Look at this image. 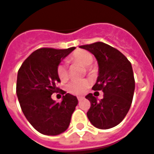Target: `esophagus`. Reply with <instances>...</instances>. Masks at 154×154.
Masks as SVG:
<instances>
[{
    "instance_id": "esophagus-1",
    "label": "esophagus",
    "mask_w": 154,
    "mask_h": 154,
    "mask_svg": "<svg viewBox=\"0 0 154 154\" xmlns=\"http://www.w3.org/2000/svg\"><path fill=\"white\" fill-rule=\"evenodd\" d=\"M82 100H83L82 97H77V100H78L79 102H80V101H82Z\"/></svg>"
}]
</instances>
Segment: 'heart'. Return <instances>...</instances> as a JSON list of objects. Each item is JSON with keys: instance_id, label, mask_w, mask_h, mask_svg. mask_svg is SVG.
Wrapping results in <instances>:
<instances>
[{"instance_id": "obj_1", "label": "heart", "mask_w": 154, "mask_h": 154, "mask_svg": "<svg viewBox=\"0 0 154 154\" xmlns=\"http://www.w3.org/2000/svg\"><path fill=\"white\" fill-rule=\"evenodd\" d=\"M94 57L89 51L85 50H77L74 51L69 58L71 62H76L87 66V69L91 70L90 66L93 62ZM57 75L61 81H66L68 77V71L67 66L64 63H60L57 68ZM90 82L86 79H74L70 81L66 85V90L71 94L81 95L90 86Z\"/></svg>"}]
</instances>
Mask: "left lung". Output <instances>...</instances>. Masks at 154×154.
Returning a JSON list of instances; mask_svg holds the SVG:
<instances>
[{"label": "left lung", "mask_w": 154, "mask_h": 154, "mask_svg": "<svg viewBox=\"0 0 154 154\" xmlns=\"http://www.w3.org/2000/svg\"><path fill=\"white\" fill-rule=\"evenodd\" d=\"M80 48L96 58L100 72L92 90L103 92L100 101L91 93L86 96L91 102L87 118L99 129L112 128L123 120L131 105L135 91L131 63L118 50L103 42L81 45Z\"/></svg>", "instance_id": "obj_1"}]
</instances>
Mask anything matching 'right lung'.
I'll list each match as a JSON object with an SVG mask.
<instances>
[{"label":"right lung","mask_w":154,"mask_h":154,"mask_svg":"<svg viewBox=\"0 0 154 154\" xmlns=\"http://www.w3.org/2000/svg\"><path fill=\"white\" fill-rule=\"evenodd\" d=\"M74 49H38L24 60L18 72L16 93L21 109L31 125L44 135L65 131L78 103L76 96L56 86L60 82L57 68ZM59 90L65 95L61 103H55L51 94Z\"/></svg>","instance_id":"add662e5"}]
</instances>
